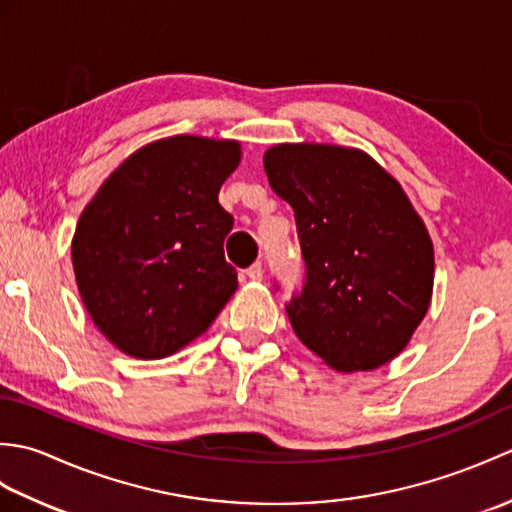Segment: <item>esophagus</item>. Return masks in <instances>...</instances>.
<instances>
[{
	"label": "esophagus",
	"mask_w": 512,
	"mask_h": 512,
	"mask_svg": "<svg viewBox=\"0 0 512 512\" xmlns=\"http://www.w3.org/2000/svg\"><path fill=\"white\" fill-rule=\"evenodd\" d=\"M246 275H248V279H253V281H262V277H264L262 264H253V266H250V268L246 270Z\"/></svg>",
	"instance_id": "34e87169"
}]
</instances>
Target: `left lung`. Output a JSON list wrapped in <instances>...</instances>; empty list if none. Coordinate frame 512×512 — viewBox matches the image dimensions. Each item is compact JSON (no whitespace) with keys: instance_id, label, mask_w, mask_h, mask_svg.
<instances>
[{"instance_id":"left-lung-1","label":"left lung","mask_w":512,"mask_h":512,"mask_svg":"<svg viewBox=\"0 0 512 512\" xmlns=\"http://www.w3.org/2000/svg\"><path fill=\"white\" fill-rule=\"evenodd\" d=\"M270 187L295 211L306 284L288 303L299 341L336 372L405 350L433 295V242L400 182L363 149H266Z\"/></svg>"}]
</instances>
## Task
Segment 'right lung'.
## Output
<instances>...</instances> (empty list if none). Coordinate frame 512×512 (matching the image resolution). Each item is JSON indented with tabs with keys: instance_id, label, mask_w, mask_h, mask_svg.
Returning <instances> with one entry per match:
<instances>
[{
	"instance_id": "obj_1",
	"label": "right lung",
	"mask_w": 512,
	"mask_h": 512,
	"mask_svg": "<svg viewBox=\"0 0 512 512\" xmlns=\"http://www.w3.org/2000/svg\"><path fill=\"white\" fill-rule=\"evenodd\" d=\"M242 160L237 140L178 134L118 165L72 237L76 288L116 350L156 361L209 330L237 290L224 259L233 217L217 193Z\"/></svg>"
}]
</instances>
